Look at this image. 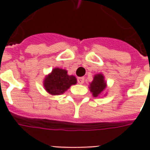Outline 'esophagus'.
<instances>
[{"label": "esophagus", "mask_w": 150, "mask_h": 150, "mask_svg": "<svg viewBox=\"0 0 150 150\" xmlns=\"http://www.w3.org/2000/svg\"><path fill=\"white\" fill-rule=\"evenodd\" d=\"M78 83L79 84H83L84 83V78L81 77V78H78Z\"/></svg>", "instance_id": "34e87169"}]
</instances>
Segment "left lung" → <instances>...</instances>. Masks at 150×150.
Returning <instances> with one entry per match:
<instances>
[{"mask_svg": "<svg viewBox=\"0 0 150 150\" xmlns=\"http://www.w3.org/2000/svg\"><path fill=\"white\" fill-rule=\"evenodd\" d=\"M107 89V82L103 73H97L93 77V80L89 83V90L94 98L103 95ZM107 93H104V96Z\"/></svg>", "mask_w": 150, "mask_h": 150, "instance_id": "obj_1", "label": "left lung"}]
</instances>
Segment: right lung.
Wrapping results in <instances>:
<instances>
[{"label": "right lung", "instance_id": "right-lung-1", "mask_svg": "<svg viewBox=\"0 0 150 150\" xmlns=\"http://www.w3.org/2000/svg\"><path fill=\"white\" fill-rule=\"evenodd\" d=\"M77 83V78L73 75H68L67 71L59 67H55L47 75L43 80L45 90L52 96L64 93L72 85Z\"/></svg>", "mask_w": 150, "mask_h": 150}]
</instances>
